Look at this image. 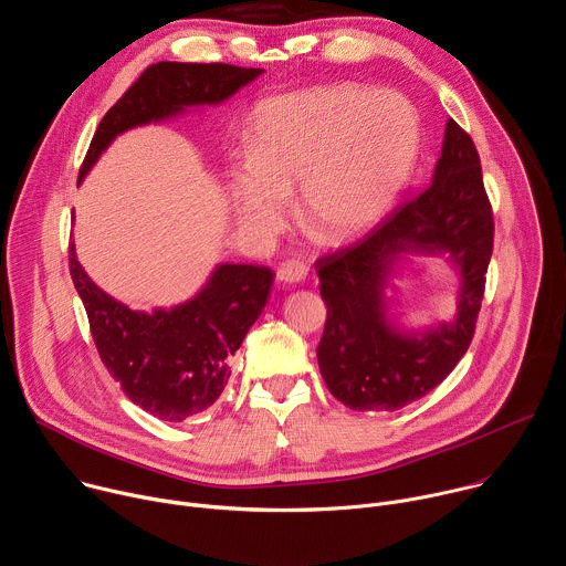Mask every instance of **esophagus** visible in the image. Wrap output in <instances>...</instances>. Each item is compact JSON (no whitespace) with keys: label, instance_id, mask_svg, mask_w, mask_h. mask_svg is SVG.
Here are the masks:
<instances>
[{"label":"esophagus","instance_id":"obj_1","mask_svg":"<svg viewBox=\"0 0 566 566\" xmlns=\"http://www.w3.org/2000/svg\"><path fill=\"white\" fill-rule=\"evenodd\" d=\"M304 277H306V266L297 260H286L277 269V282L282 284H295V282H302Z\"/></svg>","mask_w":566,"mask_h":566}]
</instances>
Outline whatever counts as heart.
Here are the masks:
<instances>
[{"mask_svg": "<svg viewBox=\"0 0 566 566\" xmlns=\"http://www.w3.org/2000/svg\"><path fill=\"white\" fill-rule=\"evenodd\" d=\"M419 154V118L391 92L317 87L264 103L253 125V158L230 172L237 214L269 234L300 184V212L329 237L376 221L406 184Z\"/></svg>", "mask_w": 566, "mask_h": 566, "instance_id": "heart-1", "label": "heart"}]
</instances>
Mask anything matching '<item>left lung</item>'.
I'll return each mask as SVG.
<instances>
[{
    "instance_id": "left-lung-1",
    "label": "left lung",
    "mask_w": 566,
    "mask_h": 566,
    "mask_svg": "<svg viewBox=\"0 0 566 566\" xmlns=\"http://www.w3.org/2000/svg\"><path fill=\"white\" fill-rule=\"evenodd\" d=\"M493 206L470 134L448 120L430 184L389 210L360 239L315 262L327 322L317 365L349 410H400L426 396L468 352L493 255ZM448 250L462 269L460 315L422 338L396 335L381 317L391 254Z\"/></svg>"
}]
</instances>
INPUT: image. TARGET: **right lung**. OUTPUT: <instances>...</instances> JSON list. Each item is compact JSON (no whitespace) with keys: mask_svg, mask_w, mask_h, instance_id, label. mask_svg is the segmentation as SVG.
<instances>
[{"mask_svg":"<svg viewBox=\"0 0 566 566\" xmlns=\"http://www.w3.org/2000/svg\"><path fill=\"white\" fill-rule=\"evenodd\" d=\"M262 69L223 62H156L103 116L80 166V179L125 129L164 120L184 107L221 103ZM69 273L85 304L98 356L125 396L164 421L181 423L221 396L230 358L260 317L275 273L266 266L223 264L203 291L170 311H132L101 291L69 244Z\"/></svg>","mask_w":566,"mask_h":566,"instance_id":"obj_1","label":"right lung"}]
</instances>
